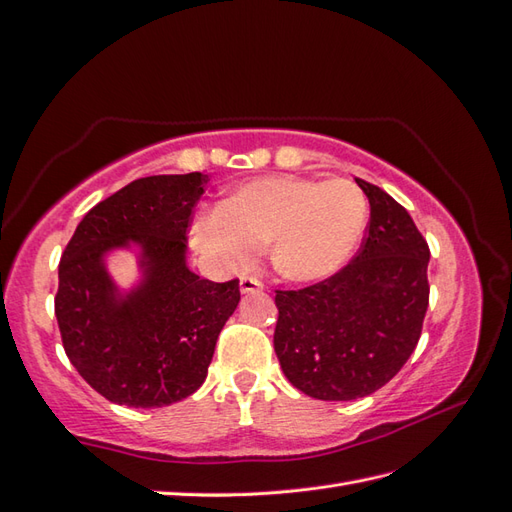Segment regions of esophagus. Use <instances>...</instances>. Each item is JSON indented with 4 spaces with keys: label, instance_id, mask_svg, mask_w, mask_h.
<instances>
[{
    "label": "esophagus",
    "instance_id": "esophagus-1",
    "mask_svg": "<svg viewBox=\"0 0 512 512\" xmlns=\"http://www.w3.org/2000/svg\"><path fill=\"white\" fill-rule=\"evenodd\" d=\"M240 290L242 294H251V292H261L264 290V283L255 277H242L240 279Z\"/></svg>",
    "mask_w": 512,
    "mask_h": 512
}]
</instances>
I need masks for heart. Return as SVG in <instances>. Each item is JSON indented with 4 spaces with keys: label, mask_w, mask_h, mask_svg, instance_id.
Here are the masks:
<instances>
[{
    "label": "heart",
    "mask_w": 512,
    "mask_h": 512,
    "mask_svg": "<svg viewBox=\"0 0 512 512\" xmlns=\"http://www.w3.org/2000/svg\"><path fill=\"white\" fill-rule=\"evenodd\" d=\"M366 224L368 200L353 181L275 174L240 185L224 205L198 209L189 242L227 272L246 268L268 244L281 277L323 281L355 257Z\"/></svg>",
    "instance_id": "obj_1"
}]
</instances>
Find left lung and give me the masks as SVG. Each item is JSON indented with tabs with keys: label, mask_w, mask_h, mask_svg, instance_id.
Wrapping results in <instances>:
<instances>
[{
	"label": "left lung",
	"mask_w": 512,
	"mask_h": 512,
	"mask_svg": "<svg viewBox=\"0 0 512 512\" xmlns=\"http://www.w3.org/2000/svg\"><path fill=\"white\" fill-rule=\"evenodd\" d=\"M371 205L360 253L338 275L277 290L275 353L305 395L351 401L395 377L421 338L430 303V248L410 213L355 178Z\"/></svg>",
	"instance_id": "1"
}]
</instances>
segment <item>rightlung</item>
<instances>
[{"mask_svg": "<svg viewBox=\"0 0 512 512\" xmlns=\"http://www.w3.org/2000/svg\"><path fill=\"white\" fill-rule=\"evenodd\" d=\"M207 174L137 178L98 202L58 264L54 312L69 362L102 397L163 408L196 392L216 340L240 303V281L187 268V227ZM138 248L142 279L116 288L105 255Z\"/></svg>", "mask_w": 512, "mask_h": 512, "instance_id": "obj_1", "label": "right lung"}]
</instances>
